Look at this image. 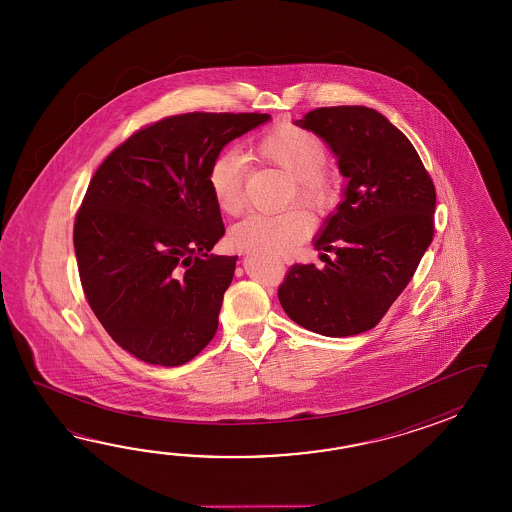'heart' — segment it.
Instances as JSON below:
<instances>
[{"label":"heart","instance_id":"1","mask_svg":"<svg viewBox=\"0 0 512 512\" xmlns=\"http://www.w3.org/2000/svg\"><path fill=\"white\" fill-rule=\"evenodd\" d=\"M251 155L291 177L287 203L296 201L313 216H324L340 199V177L326 166L327 148L315 131L280 122L252 142ZM207 183L214 203L225 216L243 208L245 161L234 152H219L208 164ZM311 232V221L298 208L274 216L252 214L230 230V245L238 251L287 256Z\"/></svg>","mask_w":512,"mask_h":512}]
</instances>
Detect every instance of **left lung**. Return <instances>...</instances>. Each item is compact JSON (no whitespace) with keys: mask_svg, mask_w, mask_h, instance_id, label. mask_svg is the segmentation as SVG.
I'll list each match as a JSON object with an SVG mask.
<instances>
[{"mask_svg":"<svg viewBox=\"0 0 512 512\" xmlns=\"http://www.w3.org/2000/svg\"><path fill=\"white\" fill-rule=\"evenodd\" d=\"M296 124L326 139L349 183L315 240L324 269L294 263L278 300L309 331L359 335L381 322L432 243L434 181L414 144L375 109L316 108Z\"/></svg>","mask_w":512,"mask_h":512,"instance_id":"obj_1","label":"left lung"}]
</instances>
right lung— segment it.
Wrapping results in <instances>:
<instances>
[{"instance_id":"right-lung-1","label":"right lung","mask_w":512,"mask_h":512,"mask_svg":"<svg viewBox=\"0 0 512 512\" xmlns=\"http://www.w3.org/2000/svg\"><path fill=\"white\" fill-rule=\"evenodd\" d=\"M267 113L172 115L131 133L97 168L73 229L87 304L120 348L157 366L194 359L218 331L238 256L207 183L225 144Z\"/></svg>"}]
</instances>
